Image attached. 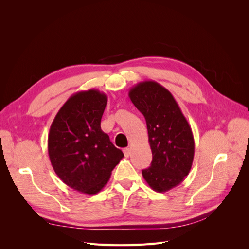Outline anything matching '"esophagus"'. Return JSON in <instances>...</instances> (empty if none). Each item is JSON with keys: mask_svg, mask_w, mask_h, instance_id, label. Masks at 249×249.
Wrapping results in <instances>:
<instances>
[{"mask_svg": "<svg viewBox=\"0 0 249 249\" xmlns=\"http://www.w3.org/2000/svg\"><path fill=\"white\" fill-rule=\"evenodd\" d=\"M124 156L127 158L130 156V154H131V150H130V148H124Z\"/></svg>", "mask_w": 249, "mask_h": 249, "instance_id": "obj_1", "label": "esophagus"}]
</instances>
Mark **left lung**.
<instances>
[{
    "label": "left lung",
    "instance_id": "obj_1",
    "mask_svg": "<svg viewBox=\"0 0 249 249\" xmlns=\"http://www.w3.org/2000/svg\"><path fill=\"white\" fill-rule=\"evenodd\" d=\"M129 96L145 118L153 154L142 176L153 190L166 192L190 172L194 158L191 127L175 97L159 83L140 82L131 88Z\"/></svg>",
    "mask_w": 249,
    "mask_h": 249
}]
</instances>
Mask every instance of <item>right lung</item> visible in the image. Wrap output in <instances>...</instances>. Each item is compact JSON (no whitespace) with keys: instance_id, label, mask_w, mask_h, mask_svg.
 Segmentation results:
<instances>
[{"instance_id":"1","label":"right lung","mask_w":249,"mask_h":249,"mask_svg":"<svg viewBox=\"0 0 249 249\" xmlns=\"http://www.w3.org/2000/svg\"><path fill=\"white\" fill-rule=\"evenodd\" d=\"M107 95L95 89L72 94L53 120L48 152L56 175L73 190L100 192L124 158L106 133L101 119Z\"/></svg>"}]
</instances>
